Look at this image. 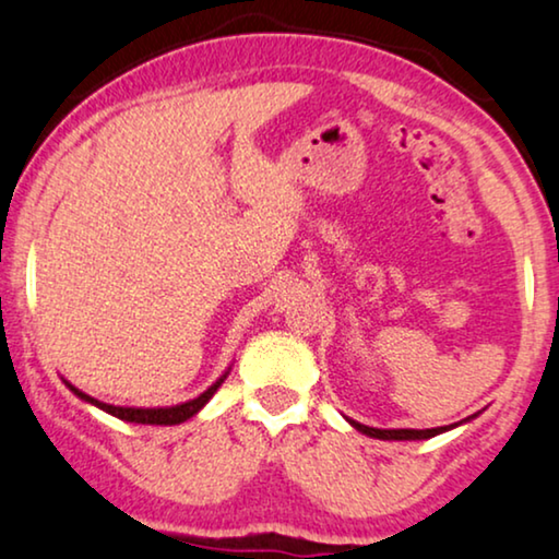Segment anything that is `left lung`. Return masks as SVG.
Listing matches in <instances>:
<instances>
[{"label": "left lung", "mask_w": 559, "mask_h": 559, "mask_svg": "<svg viewBox=\"0 0 559 559\" xmlns=\"http://www.w3.org/2000/svg\"><path fill=\"white\" fill-rule=\"evenodd\" d=\"M472 418H475V415H472ZM350 426L356 428V430H361V433H366V436H371V438H381V441H420V438H433L438 433H443V430L454 428V426H443V428H426V430H413V428L381 430V428L361 426V423H356V420H350Z\"/></svg>", "instance_id": "8db88e82"}]
</instances>
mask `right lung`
Wrapping results in <instances>:
<instances>
[{
  "label": "right lung",
  "mask_w": 559,
  "mask_h": 559,
  "mask_svg": "<svg viewBox=\"0 0 559 559\" xmlns=\"http://www.w3.org/2000/svg\"><path fill=\"white\" fill-rule=\"evenodd\" d=\"M224 379H227V373H224L222 379H216L214 384H211L209 390L201 394V397H195V400H190V402H182V405H175V407H116V405H105V402L80 392V390H76V386L69 384V381H67V386L80 400L90 402V405L100 407V409H105V413L116 415V418H121V420L141 423V426H178V423H186L188 418H193L198 409H201L211 397H214V392L224 384Z\"/></svg>",
  "instance_id": "add662e5"
}]
</instances>
